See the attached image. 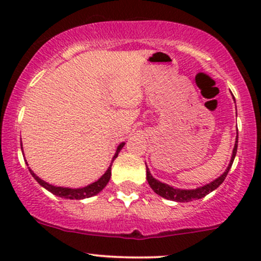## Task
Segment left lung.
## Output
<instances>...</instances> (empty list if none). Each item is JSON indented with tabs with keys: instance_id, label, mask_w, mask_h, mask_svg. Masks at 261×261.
I'll return each mask as SVG.
<instances>
[{
	"instance_id": "obj_1",
	"label": "left lung",
	"mask_w": 261,
	"mask_h": 261,
	"mask_svg": "<svg viewBox=\"0 0 261 261\" xmlns=\"http://www.w3.org/2000/svg\"><path fill=\"white\" fill-rule=\"evenodd\" d=\"M237 147H238V136H237L236 145H234V148H233V154H232V158H230V163H229L228 168L226 169V172H224L223 174L220 176V178H217L216 180L210 182V184H207V185H203L202 188L195 189V190H180V189H174V188L169 187V185L163 184V182L155 180L153 176L151 175L149 170L147 169V181H148L149 187L152 188V190H153L155 194H158L160 196L164 197V199L173 200V201L189 202V201H193V200L201 199V197L206 196L207 194L211 193V191H214L215 189H217L224 181L227 174H228L230 167H232L233 161H234V157L237 154Z\"/></svg>"
}]
</instances>
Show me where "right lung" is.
Masks as SVG:
<instances>
[{
    "mask_svg": "<svg viewBox=\"0 0 261 261\" xmlns=\"http://www.w3.org/2000/svg\"><path fill=\"white\" fill-rule=\"evenodd\" d=\"M124 145L125 143L119 145V147H118V149H116V153H115V155H114L113 161L118 157L119 152H120V149L122 147H124ZM31 173H32V175L34 176L35 180H37L39 184L41 185V187H44L46 190L51 191L54 195L60 196V197H65V199H70V200H81V199H86V197H91L93 195H95V194H98L99 191H101L104 188H106V185L108 184V181H109V179H110V175H112V166L108 168L106 174L101 176L99 180L93 182V184L88 185V187L81 188V189H68V188L54 187V185H50V184H47V182H45L44 180H41V179L39 178V176L35 175L32 170H31Z\"/></svg>",
    "mask_w": 261,
    "mask_h": 261,
    "instance_id": "add662e5",
    "label": "right lung"
}]
</instances>
